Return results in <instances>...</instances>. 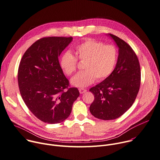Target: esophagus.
Returning <instances> with one entry per match:
<instances>
[{
	"mask_svg": "<svg viewBox=\"0 0 160 160\" xmlns=\"http://www.w3.org/2000/svg\"><path fill=\"white\" fill-rule=\"evenodd\" d=\"M79 93H80L81 94L84 93H86V92H87V90H86L83 89V88H80V89H79Z\"/></svg>",
	"mask_w": 160,
	"mask_h": 160,
	"instance_id": "esophagus-1",
	"label": "esophagus"
}]
</instances>
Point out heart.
I'll use <instances>...</instances> for the list:
<instances>
[{
	"label": "heart",
	"mask_w": 160,
	"mask_h": 160,
	"mask_svg": "<svg viewBox=\"0 0 160 160\" xmlns=\"http://www.w3.org/2000/svg\"><path fill=\"white\" fill-rule=\"evenodd\" d=\"M75 56L69 51L65 52L60 60V66L63 72L70 76L77 69L78 59L84 61L83 68L70 81L71 84L78 88H85L92 84L97 78L103 81L114 71L118 60V50L112 44L88 39L75 48Z\"/></svg>",
	"instance_id": "1"
}]
</instances>
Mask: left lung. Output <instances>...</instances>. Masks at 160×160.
Here are the masks:
<instances>
[{
    "mask_svg": "<svg viewBox=\"0 0 160 160\" xmlns=\"http://www.w3.org/2000/svg\"><path fill=\"white\" fill-rule=\"evenodd\" d=\"M118 46L116 67L108 78L90 89L95 99L91 114L103 120L118 118L133 105L140 86V67L135 52L125 41L109 33Z\"/></svg>",
    "mask_w": 160,
    "mask_h": 160,
    "instance_id": "1",
    "label": "left lung"
}]
</instances>
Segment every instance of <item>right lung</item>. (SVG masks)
Wrapping results in <instances>:
<instances>
[{
    "label": "right lung",
    "mask_w": 160,
    "mask_h": 160,
    "mask_svg": "<svg viewBox=\"0 0 160 160\" xmlns=\"http://www.w3.org/2000/svg\"><path fill=\"white\" fill-rule=\"evenodd\" d=\"M72 41V37L43 38L25 51L20 61V94L28 109L42 122L56 124L65 120L79 96L77 88H68L58 61Z\"/></svg>",
    "instance_id": "obj_1"
}]
</instances>
